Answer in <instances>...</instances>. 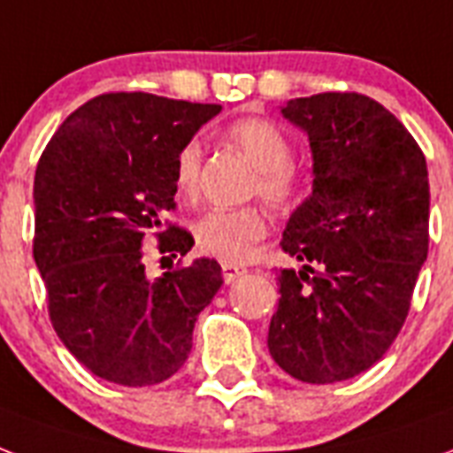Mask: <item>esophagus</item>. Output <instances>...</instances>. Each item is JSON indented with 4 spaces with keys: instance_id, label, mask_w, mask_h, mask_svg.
I'll return each instance as SVG.
<instances>
[{
    "instance_id": "obj_1",
    "label": "esophagus",
    "mask_w": 453,
    "mask_h": 453,
    "mask_svg": "<svg viewBox=\"0 0 453 453\" xmlns=\"http://www.w3.org/2000/svg\"><path fill=\"white\" fill-rule=\"evenodd\" d=\"M222 274H224V281L226 283H234L238 276L245 274V266H236V265H222Z\"/></svg>"
}]
</instances>
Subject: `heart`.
Returning <instances> with one entry per match:
<instances>
[{
	"instance_id": "1",
	"label": "heart",
	"mask_w": 453,
	"mask_h": 453,
	"mask_svg": "<svg viewBox=\"0 0 453 453\" xmlns=\"http://www.w3.org/2000/svg\"><path fill=\"white\" fill-rule=\"evenodd\" d=\"M226 136L259 170L255 194L274 208H290L297 198V184L290 172L293 146L288 136L274 122L262 118L234 122ZM201 146L196 142H188L179 150L174 163V187L187 198H194L201 184ZM194 236L201 252L224 265H241L252 257L255 243L266 236V219L255 208L212 210L196 222Z\"/></svg>"
}]
</instances>
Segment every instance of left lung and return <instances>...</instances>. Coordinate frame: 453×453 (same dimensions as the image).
I'll list each match as a JSON object with an SVG mask.
<instances>
[{"label": "left lung", "mask_w": 453, "mask_h": 453, "mask_svg": "<svg viewBox=\"0 0 453 453\" xmlns=\"http://www.w3.org/2000/svg\"><path fill=\"white\" fill-rule=\"evenodd\" d=\"M281 115L310 142L311 196L283 229L303 269L279 274L266 345L288 376L338 383L371 369L404 326L427 257L426 156L364 94L290 99Z\"/></svg>", "instance_id": "left-lung-1"}]
</instances>
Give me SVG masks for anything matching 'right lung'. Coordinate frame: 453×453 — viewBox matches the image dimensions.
<instances>
[{"mask_svg": "<svg viewBox=\"0 0 453 453\" xmlns=\"http://www.w3.org/2000/svg\"><path fill=\"white\" fill-rule=\"evenodd\" d=\"M222 106L143 92L101 94L65 118L35 172V265L68 352L108 383L143 388L174 376L194 326L224 283L217 259L150 279L143 243L170 257L194 236L165 229L174 163ZM163 257V259H170Z\"/></svg>", "mask_w": 453, "mask_h": 453, "instance_id": "add662e5", "label": "right lung"}]
</instances>
